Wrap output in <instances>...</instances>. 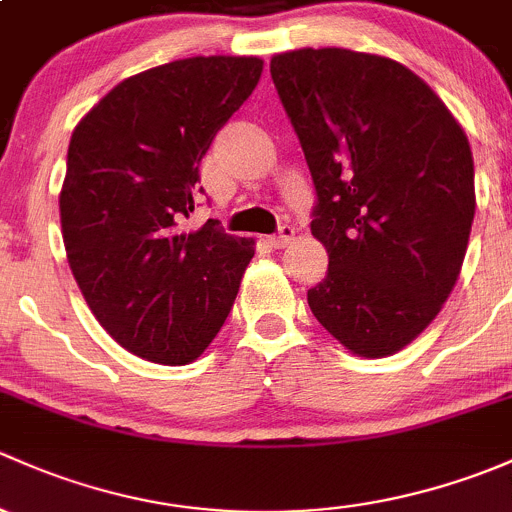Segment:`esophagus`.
Here are the masks:
<instances>
[{"mask_svg": "<svg viewBox=\"0 0 512 512\" xmlns=\"http://www.w3.org/2000/svg\"><path fill=\"white\" fill-rule=\"evenodd\" d=\"M295 239V229L293 226H281V231L273 236H268V244L273 246V249H286L288 244H293Z\"/></svg>", "mask_w": 512, "mask_h": 512, "instance_id": "esophagus-1", "label": "esophagus"}]
</instances>
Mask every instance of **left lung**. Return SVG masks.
Wrapping results in <instances>:
<instances>
[{
    "label": "left lung",
    "instance_id": "1",
    "mask_svg": "<svg viewBox=\"0 0 512 512\" xmlns=\"http://www.w3.org/2000/svg\"><path fill=\"white\" fill-rule=\"evenodd\" d=\"M271 78L313 177L310 231L330 256L310 310L355 355H392L461 273L476 214L466 133L419 76L382 56L288 51Z\"/></svg>",
    "mask_w": 512,
    "mask_h": 512
}]
</instances>
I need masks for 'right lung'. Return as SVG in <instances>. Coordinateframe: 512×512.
Masks as SVG:
<instances>
[{"instance_id":"obj_1","label":"right lung","mask_w":512,"mask_h":512,"mask_svg":"<svg viewBox=\"0 0 512 512\" xmlns=\"http://www.w3.org/2000/svg\"><path fill=\"white\" fill-rule=\"evenodd\" d=\"M254 56H194L118 83L71 135L61 229L98 323L142 360L187 365L217 337L254 256L217 219L184 231L199 165L261 78Z\"/></svg>"}]
</instances>
